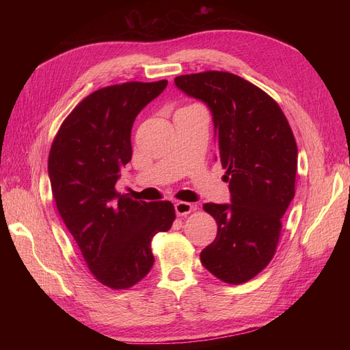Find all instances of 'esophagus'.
<instances>
[{"label": "esophagus", "mask_w": 350, "mask_h": 350, "mask_svg": "<svg viewBox=\"0 0 350 350\" xmlns=\"http://www.w3.org/2000/svg\"><path fill=\"white\" fill-rule=\"evenodd\" d=\"M194 207H196L194 204L187 203V201H178V203H175V211L178 216H185L188 213H191Z\"/></svg>", "instance_id": "esophagus-1"}]
</instances>
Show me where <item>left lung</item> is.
<instances>
[{
  "label": "left lung",
  "instance_id": "obj_1",
  "mask_svg": "<svg viewBox=\"0 0 350 350\" xmlns=\"http://www.w3.org/2000/svg\"><path fill=\"white\" fill-rule=\"evenodd\" d=\"M175 86L208 107L230 191V203L203 206L217 235L200 260L220 280L248 282L276 252L295 196L298 147L291 125L276 100L232 72L187 74L175 77Z\"/></svg>",
  "mask_w": 350,
  "mask_h": 350
}]
</instances>
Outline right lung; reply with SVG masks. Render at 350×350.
Masks as SVG:
<instances>
[{
	"label": "right lung",
	"instance_id": "right-lung-1",
	"mask_svg": "<svg viewBox=\"0 0 350 350\" xmlns=\"http://www.w3.org/2000/svg\"><path fill=\"white\" fill-rule=\"evenodd\" d=\"M167 81H130L93 92L62 122L48 159L61 219L102 284L129 289L150 271V242L171 229V201H135L116 193L121 169L131 161L135 116Z\"/></svg>",
	"mask_w": 350,
	"mask_h": 350
}]
</instances>
